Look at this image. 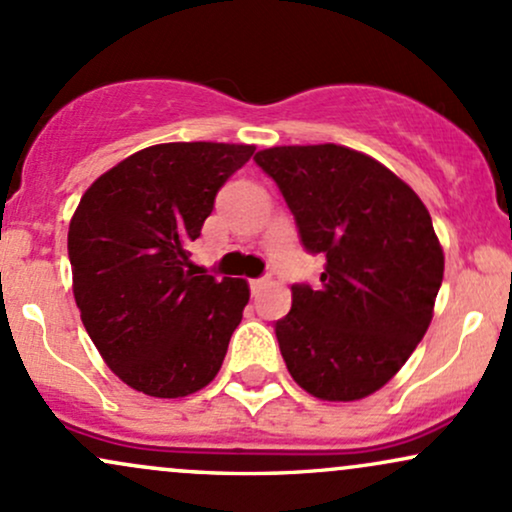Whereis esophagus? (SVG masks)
Returning <instances> with one entry per match:
<instances>
[{"instance_id":"1","label":"esophagus","mask_w":512,"mask_h":512,"mask_svg":"<svg viewBox=\"0 0 512 512\" xmlns=\"http://www.w3.org/2000/svg\"><path fill=\"white\" fill-rule=\"evenodd\" d=\"M267 284H269V276H260V279H250V291H252V296H257V293H260Z\"/></svg>"}]
</instances>
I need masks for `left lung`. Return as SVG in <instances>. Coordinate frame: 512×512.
Wrapping results in <instances>:
<instances>
[{"label":"left lung","instance_id":"1","mask_svg":"<svg viewBox=\"0 0 512 512\" xmlns=\"http://www.w3.org/2000/svg\"><path fill=\"white\" fill-rule=\"evenodd\" d=\"M289 204L320 284H293L274 332L291 378L313 397L354 402L380 390L431 325L443 250L416 192L383 163L337 144L255 154Z\"/></svg>","mask_w":512,"mask_h":512}]
</instances>
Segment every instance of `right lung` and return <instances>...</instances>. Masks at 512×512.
<instances>
[{
	"mask_svg": "<svg viewBox=\"0 0 512 512\" xmlns=\"http://www.w3.org/2000/svg\"><path fill=\"white\" fill-rule=\"evenodd\" d=\"M248 144H156L117 163L69 223L74 298L110 370L151 397H185L219 373L250 301L245 279L195 274L190 243Z\"/></svg>",
	"mask_w": 512,
	"mask_h": 512,
	"instance_id": "right-lung-1",
	"label": "right lung"
}]
</instances>
